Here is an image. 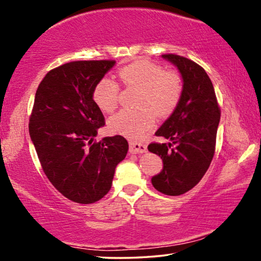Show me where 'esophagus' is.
Listing matches in <instances>:
<instances>
[{
	"instance_id": "obj_1",
	"label": "esophagus",
	"mask_w": 261,
	"mask_h": 261,
	"mask_svg": "<svg viewBox=\"0 0 261 261\" xmlns=\"http://www.w3.org/2000/svg\"><path fill=\"white\" fill-rule=\"evenodd\" d=\"M147 151V147L146 145L141 144V142L137 141H130L129 142V152L132 154H138V153H145Z\"/></svg>"
}]
</instances>
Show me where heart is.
I'll return each instance as SVG.
<instances>
[{"instance_id":"b5f03b06","label":"heart","mask_w":261,"mask_h":261,"mask_svg":"<svg viewBox=\"0 0 261 261\" xmlns=\"http://www.w3.org/2000/svg\"><path fill=\"white\" fill-rule=\"evenodd\" d=\"M119 77L127 87L140 89L138 97L139 109H122L108 121L113 133L127 138H138L145 134L154 123V114L159 117L171 115L177 108L183 94L180 74L165 70L159 64L140 60L123 66ZM120 88L115 81L103 77L95 85L92 98L96 106L106 113L117 107Z\"/></svg>"}]
</instances>
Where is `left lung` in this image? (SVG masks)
Masks as SVG:
<instances>
[{"instance_id": "1", "label": "left lung", "mask_w": 261, "mask_h": 261, "mask_svg": "<svg viewBox=\"0 0 261 261\" xmlns=\"http://www.w3.org/2000/svg\"><path fill=\"white\" fill-rule=\"evenodd\" d=\"M183 78V94L177 108L156 130L170 142H152L148 151L162 156L164 167L152 184L164 195L179 196L204 176L215 153L221 109L205 70L185 57L163 55Z\"/></svg>"}]
</instances>
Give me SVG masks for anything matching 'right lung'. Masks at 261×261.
I'll use <instances>...</instances> for the list:
<instances>
[{
  "label": "right lung",
  "mask_w": 261,
  "mask_h": 261,
  "mask_svg": "<svg viewBox=\"0 0 261 261\" xmlns=\"http://www.w3.org/2000/svg\"><path fill=\"white\" fill-rule=\"evenodd\" d=\"M114 64H63L46 73L35 92L28 127L42 171L60 194L81 204L108 194L117 164L128 151L121 135L95 139L106 121L92 91Z\"/></svg>",
  "instance_id": "add662e5"
}]
</instances>
